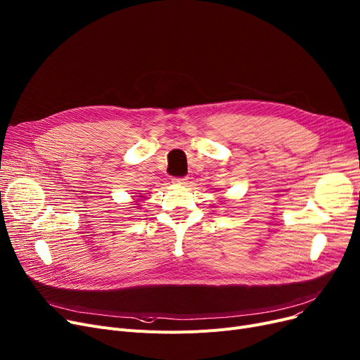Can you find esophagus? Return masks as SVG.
Listing matches in <instances>:
<instances>
[{
  "label": "esophagus",
  "instance_id": "34e87169",
  "mask_svg": "<svg viewBox=\"0 0 360 360\" xmlns=\"http://www.w3.org/2000/svg\"><path fill=\"white\" fill-rule=\"evenodd\" d=\"M172 182H174L175 185H186L188 184V178L184 176V178H174L172 179Z\"/></svg>",
  "mask_w": 360,
  "mask_h": 360
}]
</instances>
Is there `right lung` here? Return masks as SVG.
<instances>
[{
  "label": "right lung",
  "instance_id": "1",
  "mask_svg": "<svg viewBox=\"0 0 360 360\" xmlns=\"http://www.w3.org/2000/svg\"><path fill=\"white\" fill-rule=\"evenodd\" d=\"M139 197H143V195H139ZM134 202H136V201H134Z\"/></svg>",
  "mask_w": 360,
  "mask_h": 360
}]
</instances>
